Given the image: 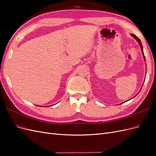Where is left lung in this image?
<instances>
[{
    "label": "left lung",
    "mask_w": 156,
    "mask_h": 156,
    "mask_svg": "<svg viewBox=\"0 0 156 156\" xmlns=\"http://www.w3.org/2000/svg\"><path fill=\"white\" fill-rule=\"evenodd\" d=\"M131 36H133L135 39H136V41H137L138 42H139V45H140V48H141V51H142V53H143V56H144V58L145 59V56H144V53H143V45H142V44H141V41H140V39L139 38V37L136 36H135V34H131Z\"/></svg>",
    "instance_id": "8db88e82"
}]
</instances>
